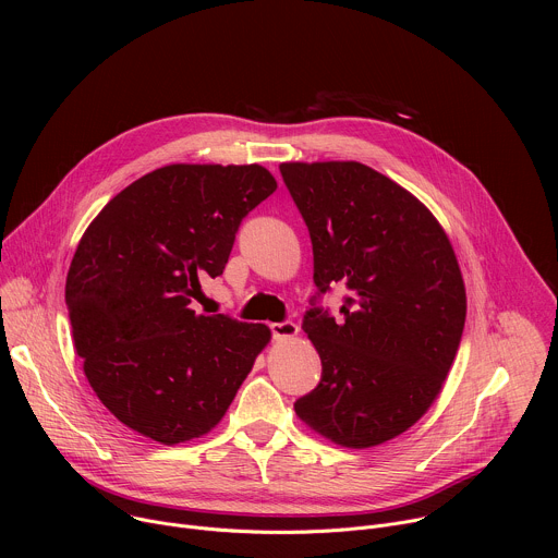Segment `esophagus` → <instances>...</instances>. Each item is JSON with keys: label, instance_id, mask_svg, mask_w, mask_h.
I'll return each mask as SVG.
<instances>
[{"label": "esophagus", "instance_id": "esophagus-1", "mask_svg": "<svg viewBox=\"0 0 558 558\" xmlns=\"http://www.w3.org/2000/svg\"><path fill=\"white\" fill-rule=\"evenodd\" d=\"M269 329H271V336L276 338V340H284V338H293V336H298V325L295 323H291V320H284V323H274V325H269Z\"/></svg>", "mask_w": 558, "mask_h": 558}]
</instances>
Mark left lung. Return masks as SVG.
<instances>
[{"mask_svg":"<svg viewBox=\"0 0 558 558\" xmlns=\"http://www.w3.org/2000/svg\"><path fill=\"white\" fill-rule=\"evenodd\" d=\"M313 245L315 295L302 329L323 377L295 400L302 422L347 448L409 430L454 362L465 289L448 235L404 187L355 163H282ZM348 287L340 322L319 306Z\"/></svg>","mask_w":558,"mask_h":558,"instance_id":"1","label":"left lung"}]
</instances>
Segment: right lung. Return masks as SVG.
<instances>
[{
  "label": "right lung",
  "instance_id": "add662e5",
  "mask_svg": "<svg viewBox=\"0 0 558 558\" xmlns=\"http://www.w3.org/2000/svg\"><path fill=\"white\" fill-rule=\"evenodd\" d=\"M260 166H168L117 194L86 229L65 278L78 357L104 407L161 444L211 430L271 333L198 315L243 218L276 192Z\"/></svg>",
  "mask_w": 558,
  "mask_h": 558
}]
</instances>
